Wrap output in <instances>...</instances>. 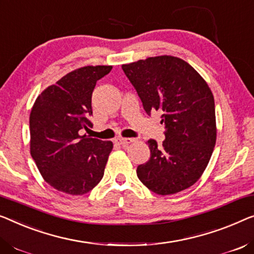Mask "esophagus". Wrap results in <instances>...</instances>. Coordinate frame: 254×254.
<instances>
[{
  "mask_svg": "<svg viewBox=\"0 0 254 254\" xmlns=\"http://www.w3.org/2000/svg\"><path fill=\"white\" fill-rule=\"evenodd\" d=\"M134 141H135V139H132V138H117L115 140L116 143H119V145L123 146V147L130 145V143L134 142Z\"/></svg>",
  "mask_w": 254,
  "mask_h": 254,
  "instance_id": "obj_1",
  "label": "esophagus"
}]
</instances>
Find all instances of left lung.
I'll list each match as a JSON object with an SVG mask.
<instances>
[{"label": "left lung", "instance_id": "8db88e82", "mask_svg": "<svg viewBox=\"0 0 254 254\" xmlns=\"http://www.w3.org/2000/svg\"><path fill=\"white\" fill-rule=\"evenodd\" d=\"M143 109L162 114L165 140L147 141L148 162L139 165V180L158 195L192 186L209 164L217 140L214 98L204 78L185 60L150 57L122 65Z\"/></svg>", "mask_w": 254, "mask_h": 254}]
</instances>
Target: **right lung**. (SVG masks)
Segmentation results:
<instances>
[{"label":"right lung","instance_id":"right-lung-1","mask_svg":"<svg viewBox=\"0 0 254 254\" xmlns=\"http://www.w3.org/2000/svg\"><path fill=\"white\" fill-rule=\"evenodd\" d=\"M112 66H85L66 74L39 97L29 116L30 155L47 183L69 195H83L100 183L112 141L81 134L92 123L91 98Z\"/></svg>","mask_w":254,"mask_h":254}]
</instances>
